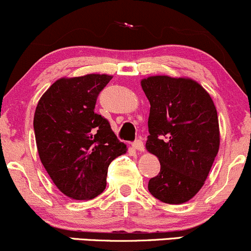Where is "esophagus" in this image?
<instances>
[{"label":"esophagus","instance_id":"esophagus-1","mask_svg":"<svg viewBox=\"0 0 251 251\" xmlns=\"http://www.w3.org/2000/svg\"><path fill=\"white\" fill-rule=\"evenodd\" d=\"M132 147H133L134 150L139 151V152H143L144 149H145L144 143L140 140V139H137V140L133 141V143H132Z\"/></svg>","mask_w":251,"mask_h":251}]
</instances>
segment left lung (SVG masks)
Segmentation results:
<instances>
[{
	"label": "left lung",
	"mask_w": 251,
	"mask_h": 251,
	"mask_svg": "<svg viewBox=\"0 0 251 251\" xmlns=\"http://www.w3.org/2000/svg\"><path fill=\"white\" fill-rule=\"evenodd\" d=\"M141 87L151 104L146 150L160 161L149 191L165 203H185L203 186L219 152L216 107L189 78L152 76Z\"/></svg>",
	"instance_id": "1"
}]
</instances>
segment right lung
Segmentation results:
<instances>
[{
	"label": "right lung",
	"mask_w": 251,
	"mask_h": 251,
	"mask_svg": "<svg viewBox=\"0 0 251 251\" xmlns=\"http://www.w3.org/2000/svg\"><path fill=\"white\" fill-rule=\"evenodd\" d=\"M111 79L112 76L96 74L60 78L36 107L39 159L57 188L75 200L101 194L108 165L127 151L107 119L95 112L98 95Z\"/></svg>",
	"instance_id": "1"
}]
</instances>
